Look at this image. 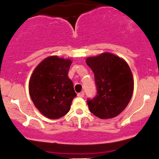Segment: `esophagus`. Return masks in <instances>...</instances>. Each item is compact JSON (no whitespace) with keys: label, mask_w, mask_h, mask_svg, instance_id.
<instances>
[{"label":"esophagus","mask_w":159,"mask_h":159,"mask_svg":"<svg viewBox=\"0 0 159 159\" xmlns=\"http://www.w3.org/2000/svg\"><path fill=\"white\" fill-rule=\"evenodd\" d=\"M78 97H84V91H82V92L78 93Z\"/></svg>","instance_id":"34e87169"}]
</instances>
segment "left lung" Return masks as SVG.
Listing matches in <instances>:
<instances>
[{
	"mask_svg": "<svg viewBox=\"0 0 159 159\" xmlns=\"http://www.w3.org/2000/svg\"><path fill=\"white\" fill-rule=\"evenodd\" d=\"M86 63L94 73L97 95L87 99L90 112L100 119L118 116L126 107L134 90L129 66L120 57L102 53L90 57Z\"/></svg>",
	"mask_w": 159,
	"mask_h": 159,
	"instance_id": "left-lung-1",
	"label": "left lung"
}]
</instances>
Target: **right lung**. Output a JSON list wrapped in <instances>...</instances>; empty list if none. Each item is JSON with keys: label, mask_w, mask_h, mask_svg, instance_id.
<instances>
[{"label": "right lung", "mask_w": 159, "mask_h": 159, "mask_svg": "<svg viewBox=\"0 0 159 159\" xmlns=\"http://www.w3.org/2000/svg\"><path fill=\"white\" fill-rule=\"evenodd\" d=\"M70 59L46 57L34 69L29 81V93L34 105L49 119H59L70 110L76 96L68 77Z\"/></svg>", "instance_id": "right-lung-1"}]
</instances>
